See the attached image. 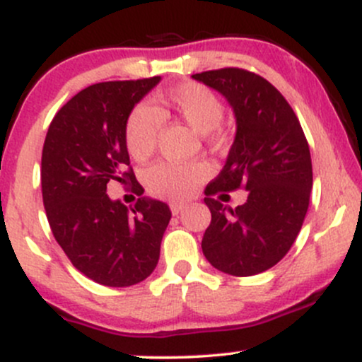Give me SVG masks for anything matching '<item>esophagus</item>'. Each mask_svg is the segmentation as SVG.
<instances>
[{
	"label": "esophagus",
	"mask_w": 362,
	"mask_h": 362,
	"mask_svg": "<svg viewBox=\"0 0 362 362\" xmlns=\"http://www.w3.org/2000/svg\"><path fill=\"white\" fill-rule=\"evenodd\" d=\"M185 207L187 204H184V202H172L170 204V211H172V214H180Z\"/></svg>",
	"instance_id": "obj_1"
}]
</instances>
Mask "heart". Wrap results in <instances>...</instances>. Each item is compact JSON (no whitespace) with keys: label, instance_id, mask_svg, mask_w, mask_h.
I'll return each mask as SVG.
<instances>
[{"label":"heart","instance_id":"heart-1","mask_svg":"<svg viewBox=\"0 0 362 362\" xmlns=\"http://www.w3.org/2000/svg\"><path fill=\"white\" fill-rule=\"evenodd\" d=\"M156 109L148 103H138L131 110L124 129V139L129 155L136 161H144L155 151L163 119L175 115L199 134L218 139V126L224 110L219 98L206 86L197 83H182L155 97ZM207 175L202 163H158L146 172L144 182L148 190L156 197L180 201L192 195L197 185Z\"/></svg>","mask_w":362,"mask_h":362}]
</instances>
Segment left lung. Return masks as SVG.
Instances as JSON below:
<instances>
[{
    "mask_svg": "<svg viewBox=\"0 0 362 362\" xmlns=\"http://www.w3.org/2000/svg\"><path fill=\"white\" fill-rule=\"evenodd\" d=\"M192 78L219 91L236 119L226 163L204 190L211 224L202 252L218 271L255 276L289 252L305 221L313 187L308 141L288 100L259 74L223 68ZM240 186L249 197L235 210L214 199Z\"/></svg>",
    "mask_w": 362,
    "mask_h": 362,
    "instance_id": "obj_1",
    "label": "left lung"
}]
</instances>
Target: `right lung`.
Instances as JSON below:
<instances>
[{"label": "right lung", "mask_w": 362, "mask_h": 362, "mask_svg": "<svg viewBox=\"0 0 362 362\" xmlns=\"http://www.w3.org/2000/svg\"><path fill=\"white\" fill-rule=\"evenodd\" d=\"M160 76L103 81L81 90L54 115L42 149V199L49 226L71 264L91 281L127 288L155 271L170 207L139 197L132 207L107 195L115 180L132 182L126 120Z\"/></svg>", "instance_id": "obj_1"}]
</instances>
